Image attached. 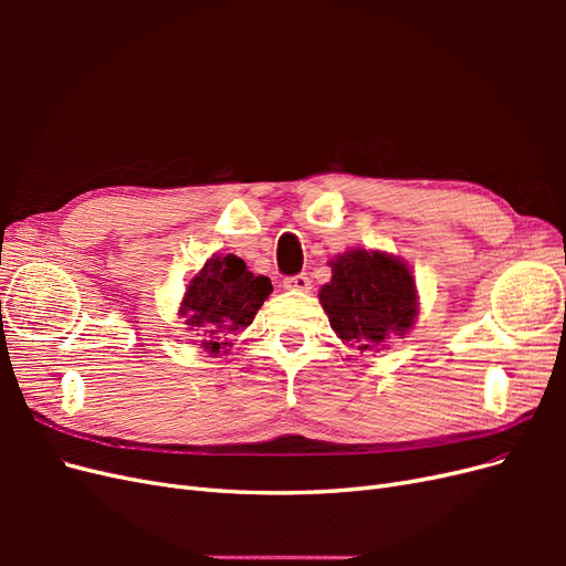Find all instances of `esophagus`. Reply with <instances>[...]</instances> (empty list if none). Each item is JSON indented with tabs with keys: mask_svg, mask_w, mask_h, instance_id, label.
I'll list each match as a JSON object with an SVG mask.
<instances>
[{
	"mask_svg": "<svg viewBox=\"0 0 566 566\" xmlns=\"http://www.w3.org/2000/svg\"><path fill=\"white\" fill-rule=\"evenodd\" d=\"M283 285L287 290H297V293H310V290H312V281H310V276H306V273H297V276L285 279Z\"/></svg>",
	"mask_w": 566,
	"mask_h": 566,
	"instance_id": "esophagus-1",
	"label": "esophagus"
}]
</instances>
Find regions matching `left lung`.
<instances>
[{"label": "left lung", "instance_id": "1", "mask_svg": "<svg viewBox=\"0 0 566 566\" xmlns=\"http://www.w3.org/2000/svg\"><path fill=\"white\" fill-rule=\"evenodd\" d=\"M333 276L318 290L335 335L358 352H380L418 318V287L408 264L382 250L354 248L331 260Z\"/></svg>", "mask_w": 566, "mask_h": 566}]
</instances>
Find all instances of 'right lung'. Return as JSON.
Masks as SVG:
<instances>
[{
	"mask_svg": "<svg viewBox=\"0 0 566 566\" xmlns=\"http://www.w3.org/2000/svg\"><path fill=\"white\" fill-rule=\"evenodd\" d=\"M271 281L254 276L235 254H212L188 281L179 304V316L200 335V347L210 356L227 354L233 337L254 321L271 295Z\"/></svg>",
	"mask_w": 566,
	"mask_h": 566,
	"instance_id": "obj_1",
	"label": "right lung"
}]
</instances>
